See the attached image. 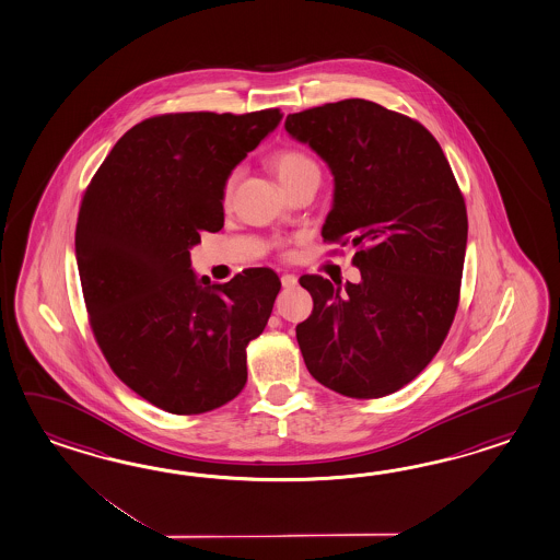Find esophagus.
Segmentation results:
<instances>
[{
    "instance_id": "obj_1",
    "label": "esophagus",
    "mask_w": 560,
    "mask_h": 560,
    "mask_svg": "<svg viewBox=\"0 0 560 560\" xmlns=\"http://www.w3.org/2000/svg\"><path fill=\"white\" fill-rule=\"evenodd\" d=\"M282 287L284 288H296V284H299V278L294 276V273H282Z\"/></svg>"
}]
</instances>
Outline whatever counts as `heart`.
Wrapping results in <instances>:
<instances>
[{"label":"heart","mask_w":560,"mask_h":560,"mask_svg":"<svg viewBox=\"0 0 560 560\" xmlns=\"http://www.w3.org/2000/svg\"><path fill=\"white\" fill-rule=\"evenodd\" d=\"M273 173L278 174L280 183H287L290 178L299 176L302 173H308V171H316V164L313 159H308L301 150H294V148H287V150H280L276 152L272 159ZM235 185V174H231L230 178L225 180V187H223V199L228 201L231 197V190Z\"/></svg>","instance_id":"heart-1"}]
</instances>
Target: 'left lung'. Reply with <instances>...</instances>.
Returning a JSON list of instances; mask_svg holds the SVG:
<instances>
[{"instance_id":"8db88e82","label":"left lung","mask_w":560,"mask_h":560,"mask_svg":"<svg viewBox=\"0 0 560 560\" xmlns=\"http://www.w3.org/2000/svg\"><path fill=\"white\" fill-rule=\"evenodd\" d=\"M288 133L327 162V242L358 247L361 282L302 276L313 313L296 327L306 370L349 398L412 382L445 341L459 304L467 209L443 148L406 115L365 100L290 114Z\"/></svg>"}]
</instances>
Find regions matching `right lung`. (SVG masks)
Instances as JSON below:
<instances>
[{"label": "right lung", "instance_id": "right-lung-1", "mask_svg": "<svg viewBox=\"0 0 560 560\" xmlns=\"http://www.w3.org/2000/svg\"><path fill=\"white\" fill-rule=\"evenodd\" d=\"M280 109L166 114L126 131L81 202L74 254L91 329L115 375L171 415H201L245 386V347L280 292L270 268L225 284L190 268L223 228L231 171L278 128Z\"/></svg>", "mask_w": 560, "mask_h": 560}]
</instances>
